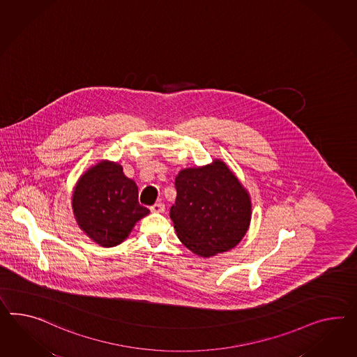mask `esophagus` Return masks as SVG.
<instances>
[{
    "label": "esophagus",
    "instance_id": "34e87169",
    "mask_svg": "<svg viewBox=\"0 0 357 357\" xmlns=\"http://www.w3.org/2000/svg\"><path fill=\"white\" fill-rule=\"evenodd\" d=\"M150 210L153 211V212H158V213H162V212H165V203H162V202H158L155 204H153L151 207H150Z\"/></svg>",
    "mask_w": 357,
    "mask_h": 357
}]
</instances>
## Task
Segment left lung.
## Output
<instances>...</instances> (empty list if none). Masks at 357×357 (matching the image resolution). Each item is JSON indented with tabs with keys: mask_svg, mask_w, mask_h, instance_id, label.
I'll return each mask as SVG.
<instances>
[{
	"mask_svg": "<svg viewBox=\"0 0 357 357\" xmlns=\"http://www.w3.org/2000/svg\"><path fill=\"white\" fill-rule=\"evenodd\" d=\"M174 186L169 216L185 246L203 257L237 246L250 225L251 201L224 162L183 169Z\"/></svg>",
	"mask_w": 357,
	"mask_h": 357,
	"instance_id": "1",
	"label": "left lung"
}]
</instances>
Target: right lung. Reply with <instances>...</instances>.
I'll list each match as a JSON object with an SVG mask.
<instances>
[{
  "label": "right lung",
  "mask_w": 357,
  "mask_h": 357,
  "mask_svg": "<svg viewBox=\"0 0 357 357\" xmlns=\"http://www.w3.org/2000/svg\"><path fill=\"white\" fill-rule=\"evenodd\" d=\"M73 213L79 227L103 247L119 245L149 210L138 202V186L123 167L103 160L82 174L75 188Z\"/></svg>",
  "instance_id": "1"
}]
</instances>
